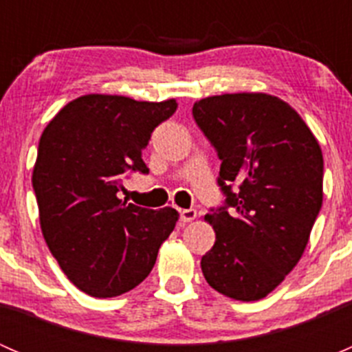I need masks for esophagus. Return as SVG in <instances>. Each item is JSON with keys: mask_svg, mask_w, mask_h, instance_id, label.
Segmentation results:
<instances>
[{"mask_svg": "<svg viewBox=\"0 0 352 352\" xmlns=\"http://www.w3.org/2000/svg\"><path fill=\"white\" fill-rule=\"evenodd\" d=\"M197 218V211L196 209H184V211H180V221L182 223H190L194 221V219Z\"/></svg>", "mask_w": 352, "mask_h": 352, "instance_id": "1", "label": "esophagus"}]
</instances>
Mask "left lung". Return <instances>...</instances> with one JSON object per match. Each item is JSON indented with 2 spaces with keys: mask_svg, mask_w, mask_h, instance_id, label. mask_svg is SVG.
Returning <instances> with one entry per match:
<instances>
[{
  "mask_svg": "<svg viewBox=\"0 0 352 352\" xmlns=\"http://www.w3.org/2000/svg\"><path fill=\"white\" fill-rule=\"evenodd\" d=\"M192 117L219 166L221 206L206 219L216 242L201 258L209 286L240 301L267 296L303 255L322 208L324 156L305 120L281 98L226 94Z\"/></svg>",
  "mask_w": 352,
  "mask_h": 352,
  "instance_id": "obj_1",
  "label": "left lung"
}]
</instances>
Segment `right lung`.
I'll return each mask as SVG.
<instances>
[{
  "label": "right lung",
  "mask_w": 352,
  "mask_h": 352,
  "mask_svg": "<svg viewBox=\"0 0 352 352\" xmlns=\"http://www.w3.org/2000/svg\"><path fill=\"white\" fill-rule=\"evenodd\" d=\"M175 110V100L85 95L42 133L32 175L42 233L67 279L90 296H119L144 281L179 221L173 208L117 197L131 173L150 172L141 155Z\"/></svg>",
  "instance_id": "right-lung-1"
}]
</instances>
